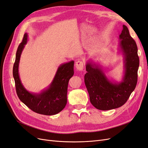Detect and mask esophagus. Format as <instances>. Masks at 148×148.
Wrapping results in <instances>:
<instances>
[{"instance_id": "obj_1", "label": "esophagus", "mask_w": 148, "mask_h": 148, "mask_svg": "<svg viewBox=\"0 0 148 148\" xmlns=\"http://www.w3.org/2000/svg\"><path fill=\"white\" fill-rule=\"evenodd\" d=\"M75 66H76V69H77L79 71H82L83 69V67H84V63L83 61H77L76 62L75 64Z\"/></svg>"}]
</instances>
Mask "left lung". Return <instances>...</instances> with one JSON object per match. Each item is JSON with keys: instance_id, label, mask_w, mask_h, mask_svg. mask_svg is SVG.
I'll use <instances>...</instances> for the list:
<instances>
[{"instance_id": "8db88e82", "label": "left lung", "mask_w": 148, "mask_h": 148, "mask_svg": "<svg viewBox=\"0 0 148 148\" xmlns=\"http://www.w3.org/2000/svg\"><path fill=\"white\" fill-rule=\"evenodd\" d=\"M119 38L120 49L124 57L125 75L122 82H112L98 65L91 62H87L86 65L85 85L91 103L99 110H108L122 106L137 84L140 65L138 47L125 25H123Z\"/></svg>"}]
</instances>
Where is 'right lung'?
I'll use <instances>...</instances> for the list:
<instances>
[{"instance_id": "obj_1", "label": "right lung", "mask_w": 148, "mask_h": 148, "mask_svg": "<svg viewBox=\"0 0 148 148\" xmlns=\"http://www.w3.org/2000/svg\"><path fill=\"white\" fill-rule=\"evenodd\" d=\"M27 41L28 34L25 33L22 42L18 47L13 67V76L18 97L34 112L46 115L57 114L63 110L66 104L68 84L74 74V61L62 64L58 68L54 78L48 88L39 94L31 93L23 86L18 73L20 56Z\"/></svg>"}]
</instances>
